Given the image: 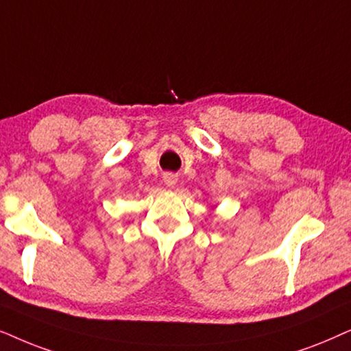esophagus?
I'll return each instance as SVG.
<instances>
[{"label":"esophagus","instance_id":"obj_1","mask_svg":"<svg viewBox=\"0 0 351 351\" xmlns=\"http://www.w3.org/2000/svg\"><path fill=\"white\" fill-rule=\"evenodd\" d=\"M176 181H178V178H176V175H173V173H165V175H163V183H165L168 188H173V186L176 184Z\"/></svg>","mask_w":351,"mask_h":351}]
</instances>
